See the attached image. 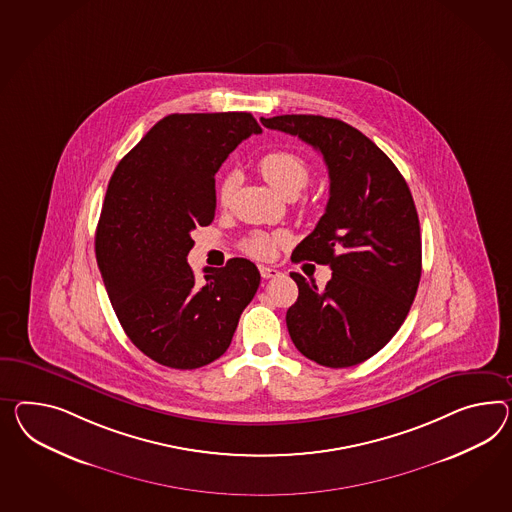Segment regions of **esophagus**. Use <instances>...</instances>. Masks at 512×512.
Listing matches in <instances>:
<instances>
[{"mask_svg": "<svg viewBox=\"0 0 512 512\" xmlns=\"http://www.w3.org/2000/svg\"><path fill=\"white\" fill-rule=\"evenodd\" d=\"M260 275L263 278H276V276L280 275V271L275 269V267H267V265H260Z\"/></svg>", "mask_w": 512, "mask_h": 512, "instance_id": "1", "label": "esophagus"}]
</instances>
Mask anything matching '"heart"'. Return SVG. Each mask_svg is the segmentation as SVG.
Here are the masks:
<instances>
[{"label":"heart","instance_id":"heart-1","mask_svg":"<svg viewBox=\"0 0 512 512\" xmlns=\"http://www.w3.org/2000/svg\"><path fill=\"white\" fill-rule=\"evenodd\" d=\"M260 171L269 184L289 198L297 197L312 178V169L308 161L293 150H273L265 154L260 159ZM237 185H239V172H226L217 189V198L221 206H228ZM288 241L286 232H271V234L256 232L245 239L243 249L252 258L269 260L275 256L276 249L280 245H286Z\"/></svg>","mask_w":512,"mask_h":512}]
</instances>
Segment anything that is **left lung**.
Segmentation results:
<instances>
[{
  "instance_id": "8db88e82",
  "label": "left lung",
  "mask_w": 512,
  "mask_h": 512,
  "mask_svg": "<svg viewBox=\"0 0 512 512\" xmlns=\"http://www.w3.org/2000/svg\"><path fill=\"white\" fill-rule=\"evenodd\" d=\"M323 154L330 178L325 215L291 260L332 269L325 289L299 273L289 336L306 358L351 367L371 358L407 319L421 278L420 219L405 178L379 146L338 118H260Z\"/></svg>"
}]
</instances>
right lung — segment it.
<instances>
[{
  "label": "right lung",
  "instance_id": "1",
  "mask_svg": "<svg viewBox=\"0 0 512 512\" xmlns=\"http://www.w3.org/2000/svg\"><path fill=\"white\" fill-rule=\"evenodd\" d=\"M252 133L250 113L161 118L113 172L96 228V260L120 325L161 366L197 369L226 353L241 312L260 286L245 258L187 263L191 232L215 217V172Z\"/></svg>",
  "mask_w": 512,
  "mask_h": 512
}]
</instances>
